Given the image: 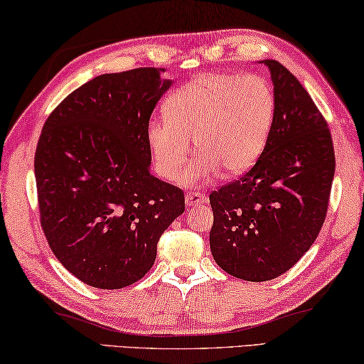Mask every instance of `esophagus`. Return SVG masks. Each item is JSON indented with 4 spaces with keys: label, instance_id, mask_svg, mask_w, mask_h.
Segmentation results:
<instances>
[{
    "label": "esophagus",
    "instance_id": "obj_1",
    "mask_svg": "<svg viewBox=\"0 0 364 364\" xmlns=\"http://www.w3.org/2000/svg\"><path fill=\"white\" fill-rule=\"evenodd\" d=\"M206 203V196L200 192H188L186 195V205L187 206H198Z\"/></svg>",
    "mask_w": 364,
    "mask_h": 364
}]
</instances>
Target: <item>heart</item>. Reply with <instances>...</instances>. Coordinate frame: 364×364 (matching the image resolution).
Segmentation results:
<instances>
[{
  "label": "heart",
  "instance_id": "obj_1",
  "mask_svg": "<svg viewBox=\"0 0 364 364\" xmlns=\"http://www.w3.org/2000/svg\"><path fill=\"white\" fill-rule=\"evenodd\" d=\"M276 93L261 75L201 74L171 95L146 140L158 176L186 186L240 176L263 154L276 119ZM190 139L200 154L186 171ZM183 171V175L181 172ZM183 176H181L180 174Z\"/></svg>",
  "mask_w": 364,
  "mask_h": 364
}]
</instances>
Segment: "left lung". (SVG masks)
Masks as SVG:
<instances>
[{
  "instance_id": "8db88e82",
  "label": "left lung",
  "mask_w": 364,
  "mask_h": 364,
  "mask_svg": "<svg viewBox=\"0 0 364 364\" xmlns=\"http://www.w3.org/2000/svg\"><path fill=\"white\" fill-rule=\"evenodd\" d=\"M263 63L277 101L269 140L247 174L210 195L213 258L250 282L281 276L313 245L336 171L331 130L318 106L287 68Z\"/></svg>"
}]
</instances>
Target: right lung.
<instances>
[{
	"mask_svg": "<svg viewBox=\"0 0 364 364\" xmlns=\"http://www.w3.org/2000/svg\"><path fill=\"white\" fill-rule=\"evenodd\" d=\"M164 69L103 74L48 116L35 151L41 229L56 258L95 289L132 285L186 196L150 172L146 127L171 87Z\"/></svg>",
	"mask_w": 364,
	"mask_h": 364,
	"instance_id": "obj_1",
	"label": "right lung"
}]
</instances>
